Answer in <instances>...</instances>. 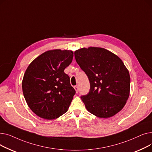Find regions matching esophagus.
<instances>
[{"label":"esophagus","instance_id":"obj_1","mask_svg":"<svg viewBox=\"0 0 152 152\" xmlns=\"http://www.w3.org/2000/svg\"><path fill=\"white\" fill-rule=\"evenodd\" d=\"M74 88H75V91H76V93H77V92H78V91H79V88H78V86H75L74 87Z\"/></svg>","mask_w":152,"mask_h":152}]
</instances>
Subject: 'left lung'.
Wrapping results in <instances>:
<instances>
[{"label":"left lung","instance_id":"8db88e82","mask_svg":"<svg viewBox=\"0 0 152 152\" xmlns=\"http://www.w3.org/2000/svg\"><path fill=\"white\" fill-rule=\"evenodd\" d=\"M75 57L90 82L89 93L81 97L86 109L101 118L120 111L129 98L131 82L123 61L108 50L94 47L76 50Z\"/></svg>","mask_w":152,"mask_h":152}]
</instances>
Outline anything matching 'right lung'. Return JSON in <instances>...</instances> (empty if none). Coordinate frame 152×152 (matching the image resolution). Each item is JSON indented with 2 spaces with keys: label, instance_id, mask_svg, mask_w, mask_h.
Returning <instances> with one entry per match:
<instances>
[{
  "label": "right lung",
  "instance_id": "obj_1",
  "mask_svg": "<svg viewBox=\"0 0 152 152\" xmlns=\"http://www.w3.org/2000/svg\"><path fill=\"white\" fill-rule=\"evenodd\" d=\"M73 57L71 50H49L35 58L26 69L23 92L28 107L38 116L54 119L68 111L76 91L64 70Z\"/></svg>",
  "mask_w": 152,
  "mask_h": 152
}]
</instances>
